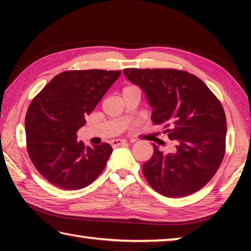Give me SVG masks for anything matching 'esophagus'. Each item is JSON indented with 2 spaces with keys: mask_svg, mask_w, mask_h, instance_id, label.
Here are the masks:
<instances>
[{
  "mask_svg": "<svg viewBox=\"0 0 251 251\" xmlns=\"http://www.w3.org/2000/svg\"><path fill=\"white\" fill-rule=\"evenodd\" d=\"M117 142H118V141H116V142H112V143H114V145H116V144H118Z\"/></svg>",
  "mask_w": 251,
  "mask_h": 251,
  "instance_id": "esophagus-1",
  "label": "esophagus"
}]
</instances>
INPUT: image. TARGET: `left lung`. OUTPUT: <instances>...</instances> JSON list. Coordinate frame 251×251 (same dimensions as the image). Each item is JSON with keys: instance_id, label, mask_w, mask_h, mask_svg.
Wrapping results in <instances>:
<instances>
[{"instance_id": "left-lung-1", "label": "left lung", "mask_w": 251, "mask_h": 251, "mask_svg": "<svg viewBox=\"0 0 251 251\" xmlns=\"http://www.w3.org/2000/svg\"><path fill=\"white\" fill-rule=\"evenodd\" d=\"M121 72H63L28 106L25 117L27 151L46 180L63 189H80L104 171L113 148L107 143L79 141L77 130Z\"/></svg>"}]
</instances>
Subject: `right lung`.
<instances>
[{
  "mask_svg": "<svg viewBox=\"0 0 251 251\" xmlns=\"http://www.w3.org/2000/svg\"><path fill=\"white\" fill-rule=\"evenodd\" d=\"M130 83L145 93L151 120L163 125L169 142L156 141L143 174L157 193L185 197L201 189L222 164L226 148V116L206 84L188 72L127 69Z\"/></svg>",
  "mask_w": 251,
  "mask_h": 251,
  "instance_id": "add662e5",
  "label": "right lung"
}]
</instances>
